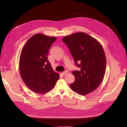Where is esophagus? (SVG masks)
Returning a JSON list of instances; mask_svg holds the SVG:
<instances>
[{
	"label": "esophagus",
	"instance_id": "1",
	"mask_svg": "<svg viewBox=\"0 0 127 127\" xmlns=\"http://www.w3.org/2000/svg\"><path fill=\"white\" fill-rule=\"evenodd\" d=\"M68 73V71H64L63 72V74H64V75H66V74H67Z\"/></svg>",
	"mask_w": 127,
	"mask_h": 127
}]
</instances>
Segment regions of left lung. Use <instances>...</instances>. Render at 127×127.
<instances>
[{"label": "left lung", "instance_id": "left-lung-1", "mask_svg": "<svg viewBox=\"0 0 127 127\" xmlns=\"http://www.w3.org/2000/svg\"><path fill=\"white\" fill-rule=\"evenodd\" d=\"M62 40L69 49L75 65L80 68L72 72L75 81L70 84V87L82 95L93 92L100 85L105 73L106 60L103 47L83 32L65 36Z\"/></svg>", "mask_w": 127, "mask_h": 127}]
</instances>
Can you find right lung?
Here are the masks:
<instances>
[{
    "instance_id": "add662e5",
    "label": "right lung",
    "mask_w": 127,
    "mask_h": 127,
    "mask_svg": "<svg viewBox=\"0 0 127 127\" xmlns=\"http://www.w3.org/2000/svg\"><path fill=\"white\" fill-rule=\"evenodd\" d=\"M56 40L55 37L37 33L27 41L22 50L20 73L27 86L35 93L50 91L60 78L47 57L51 46Z\"/></svg>"
}]
</instances>
